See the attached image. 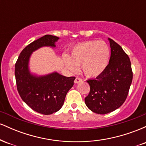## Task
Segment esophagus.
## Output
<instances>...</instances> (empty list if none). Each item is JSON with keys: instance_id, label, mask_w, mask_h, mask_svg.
<instances>
[{"instance_id": "obj_1", "label": "esophagus", "mask_w": 146, "mask_h": 146, "mask_svg": "<svg viewBox=\"0 0 146 146\" xmlns=\"http://www.w3.org/2000/svg\"><path fill=\"white\" fill-rule=\"evenodd\" d=\"M82 80V78H79V77H77V78L75 79V80H74V82H75V84H78V83L80 82H81Z\"/></svg>"}]
</instances>
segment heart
I'll list each match as a JSON object with an SVG mask.
<instances>
[{
	"label": "heart",
	"mask_w": 146,
	"mask_h": 146,
	"mask_svg": "<svg viewBox=\"0 0 146 146\" xmlns=\"http://www.w3.org/2000/svg\"><path fill=\"white\" fill-rule=\"evenodd\" d=\"M110 51L108 45L102 40H89L75 45L70 57L64 55L62 60L65 66L72 73L82 71L88 78H95L105 71L110 59Z\"/></svg>",
	"instance_id": "b5f03b06"
}]
</instances>
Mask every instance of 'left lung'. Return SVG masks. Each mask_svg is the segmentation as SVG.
Instances as JSON below:
<instances>
[{"label":"left lung","mask_w":146,"mask_h":146,"mask_svg":"<svg viewBox=\"0 0 146 146\" xmlns=\"http://www.w3.org/2000/svg\"><path fill=\"white\" fill-rule=\"evenodd\" d=\"M108 40L111 51L109 63L101 75L87 80L90 92L84 99L87 107L100 115L114 111L124 103L132 81L128 56L120 45Z\"/></svg>","instance_id":"1"}]
</instances>
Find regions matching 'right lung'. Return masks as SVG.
Returning a JSON list of instances; mask_svg holds the SVG:
<instances>
[{
  "label": "right lung",
  "mask_w": 146,
  "mask_h": 146,
  "mask_svg": "<svg viewBox=\"0 0 146 146\" xmlns=\"http://www.w3.org/2000/svg\"><path fill=\"white\" fill-rule=\"evenodd\" d=\"M58 39L57 36L45 35L32 42L21 51L15 64V77L20 96L31 109L43 115H51L62 107L75 78L65 77L56 72L44 76H35L30 73L28 64L33 51L44 46L55 47Z\"/></svg>",
  "instance_id": "add662e5"
}]
</instances>
